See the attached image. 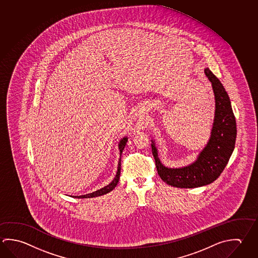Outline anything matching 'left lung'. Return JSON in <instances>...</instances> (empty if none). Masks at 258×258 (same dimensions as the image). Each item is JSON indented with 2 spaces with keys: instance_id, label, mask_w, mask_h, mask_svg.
<instances>
[{
  "instance_id": "8db88e82",
  "label": "left lung",
  "mask_w": 258,
  "mask_h": 258,
  "mask_svg": "<svg viewBox=\"0 0 258 258\" xmlns=\"http://www.w3.org/2000/svg\"><path fill=\"white\" fill-rule=\"evenodd\" d=\"M205 73L212 83L216 99V113L208 145L196 162L182 168L164 167L158 158L155 144H151L158 175L167 185L192 188L208 185L220 176L235 149L236 123L230 99L220 81L209 69Z\"/></svg>"
}]
</instances>
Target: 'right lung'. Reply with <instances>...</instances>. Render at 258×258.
<instances>
[{"label":"right lung","instance_id":"right-lung-1","mask_svg":"<svg viewBox=\"0 0 258 258\" xmlns=\"http://www.w3.org/2000/svg\"><path fill=\"white\" fill-rule=\"evenodd\" d=\"M127 138H124L122 140H120V142H119V145H118V148H119V151H120V156H121V153H122L123 149L125 148V146H126V143H127ZM120 161H121V158H119V161H118V172H117V175L115 176V178H114L113 181L109 184V185H106L105 187L103 188H101V189L97 190L95 192H93V193H91V194H87L83 195V196H76V197H74V198H77V199H88V198H95V197H99V196H102V195L107 194V193H109L110 192L111 190H113L115 188V186L117 185L118 184V179H119V175H120Z\"/></svg>","mask_w":258,"mask_h":258}]
</instances>
